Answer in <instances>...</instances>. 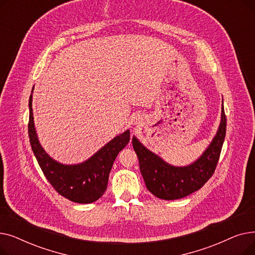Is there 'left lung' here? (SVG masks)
<instances>
[{
  "label": "left lung",
  "mask_w": 255,
  "mask_h": 255,
  "mask_svg": "<svg viewBox=\"0 0 255 255\" xmlns=\"http://www.w3.org/2000/svg\"><path fill=\"white\" fill-rule=\"evenodd\" d=\"M225 133L226 117L222 104L221 121L216 135L203 155L187 166H173L166 163L133 136V149L138 157L146 188L158 198L166 200L183 198L202 188L215 171Z\"/></svg>",
  "instance_id": "1"
}]
</instances>
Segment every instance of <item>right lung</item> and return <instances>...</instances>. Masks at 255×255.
<instances>
[{"instance_id":"right-lung-1","label":"right lung","mask_w":255,"mask_h":255,"mask_svg":"<svg viewBox=\"0 0 255 255\" xmlns=\"http://www.w3.org/2000/svg\"><path fill=\"white\" fill-rule=\"evenodd\" d=\"M32 100L31 94L28 125L30 143L45 178L59 194L73 203L91 204L96 202L107 188L110 172L116 157L130 140V131L126 130L116 136L85 162L71 165L62 164L52 159L39 142L34 125Z\"/></svg>"}]
</instances>
